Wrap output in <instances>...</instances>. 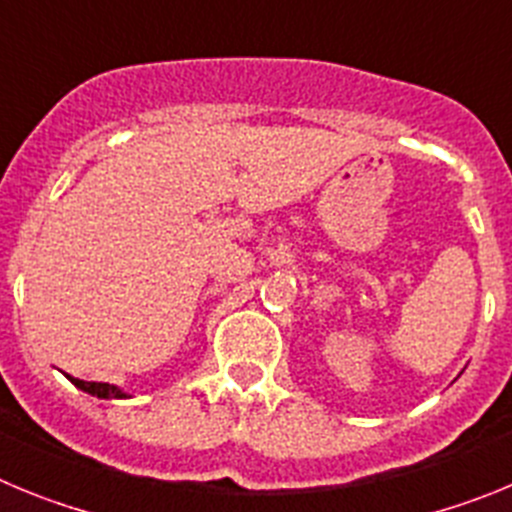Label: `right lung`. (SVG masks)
Instances as JSON below:
<instances>
[{
	"label": "right lung",
	"instance_id": "add662e5",
	"mask_svg": "<svg viewBox=\"0 0 512 512\" xmlns=\"http://www.w3.org/2000/svg\"><path fill=\"white\" fill-rule=\"evenodd\" d=\"M71 382L79 387V390L89 392V395L94 397H102V400H122V397H128L125 392L120 390V387H115V384H107V382H84V379H74L69 377Z\"/></svg>",
	"mask_w": 512,
	"mask_h": 512
}]
</instances>
